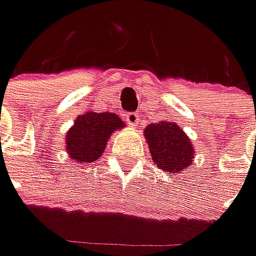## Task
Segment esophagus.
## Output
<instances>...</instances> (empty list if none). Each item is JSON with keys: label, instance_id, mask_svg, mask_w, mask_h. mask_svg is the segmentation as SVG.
<instances>
[{"label": "esophagus", "instance_id": "esophagus-1", "mask_svg": "<svg viewBox=\"0 0 256 256\" xmlns=\"http://www.w3.org/2000/svg\"><path fill=\"white\" fill-rule=\"evenodd\" d=\"M124 118H126V122H128V124L133 126V128H136L138 123H139V114L138 113H128Z\"/></svg>", "mask_w": 256, "mask_h": 256}]
</instances>
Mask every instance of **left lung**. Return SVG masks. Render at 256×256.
Returning <instances> with one entry per match:
<instances>
[{
    "mask_svg": "<svg viewBox=\"0 0 256 256\" xmlns=\"http://www.w3.org/2000/svg\"><path fill=\"white\" fill-rule=\"evenodd\" d=\"M144 139L156 166L168 174L186 171L194 160V146L187 133L174 122L150 123L144 128Z\"/></svg>",
    "mask_w": 256,
    "mask_h": 256,
    "instance_id": "left-lung-1",
    "label": "left lung"
}]
</instances>
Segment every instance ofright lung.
I'll use <instances>...</instances> for the list:
<instances>
[{"mask_svg": "<svg viewBox=\"0 0 256 256\" xmlns=\"http://www.w3.org/2000/svg\"><path fill=\"white\" fill-rule=\"evenodd\" d=\"M126 124L114 113L86 112L80 114L65 134V150L70 160L90 164L101 158L114 132Z\"/></svg>", "mask_w": 256, "mask_h": 256, "instance_id": "add662e5", "label": "right lung"}]
</instances>
